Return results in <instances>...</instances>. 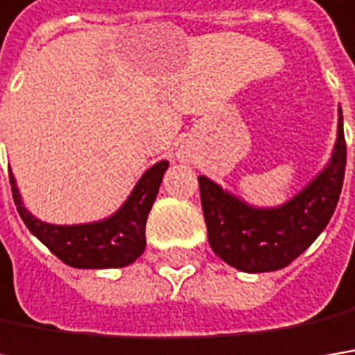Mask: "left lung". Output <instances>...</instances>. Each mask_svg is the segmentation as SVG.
<instances>
[{"label": "left lung", "instance_id": "1", "mask_svg": "<svg viewBox=\"0 0 355 355\" xmlns=\"http://www.w3.org/2000/svg\"><path fill=\"white\" fill-rule=\"evenodd\" d=\"M327 166L295 197L273 209L243 202L211 178L198 177L209 245L225 263L245 273L287 267L320 237L340 200L345 173L344 122Z\"/></svg>", "mask_w": 355, "mask_h": 355}]
</instances>
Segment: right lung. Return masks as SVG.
<instances>
[{"label":"right lung","instance_id":"1","mask_svg":"<svg viewBox=\"0 0 355 355\" xmlns=\"http://www.w3.org/2000/svg\"><path fill=\"white\" fill-rule=\"evenodd\" d=\"M166 168V160L150 166L112 217L84 225H50L35 219L24 207L11 173L10 182L13 202L21 220L58 259L76 269H108L126 267L144 253L146 219L155 205Z\"/></svg>","mask_w":355,"mask_h":355}]
</instances>
